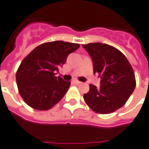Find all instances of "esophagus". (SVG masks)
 Returning a JSON list of instances; mask_svg holds the SVG:
<instances>
[{"label": "esophagus", "instance_id": "34e87169", "mask_svg": "<svg viewBox=\"0 0 149 149\" xmlns=\"http://www.w3.org/2000/svg\"><path fill=\"white\" fill-rule=\"evenodd\" d=\"M73 83L75 84H81V81H73Z\"/></svg>", "mask_w": 149, "mask_h": 149}]
</instances>
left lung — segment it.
Returning <instances> with one entry per match:
<instances>
[{
  "label": "left lung",
  "instance_id": "obj_1",
  "mask_svg": "<svg viewBox=\"0 0 149 149\" xmlns=\"http://www.w3.org/2000/svg\"><path fill=\"white\" fill-rule=\"evenodd\" d=\"M90 56L93 73L100 77V87L90 85L84 95L89 107L99 114H110L121 108L135 90L136 79L133 68L125 56L109 44L90 43L83 44Z\"/></svg>",
  "mask_w": 149,
  "mask_h": 149
}]
</instances>
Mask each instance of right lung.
<instances>
[{
    "mask_svg": "<svg viewBox=\"0 0 149 149\" xmlns=\"http://www.w3.org/2000/svg\"><path fill=\"white\" fill-rule=\"evenodd\" d=\"M78 44L56 40L40 44L21 62L16 72L18 90L25 102L37 110L51 109L68 91L70 81L56 77Z\"/></svg>",
    "mask_w": 149,
    "mask_h": 149,
    "instance_id": "1",
    "label": "right lung"
}]
</instances>
